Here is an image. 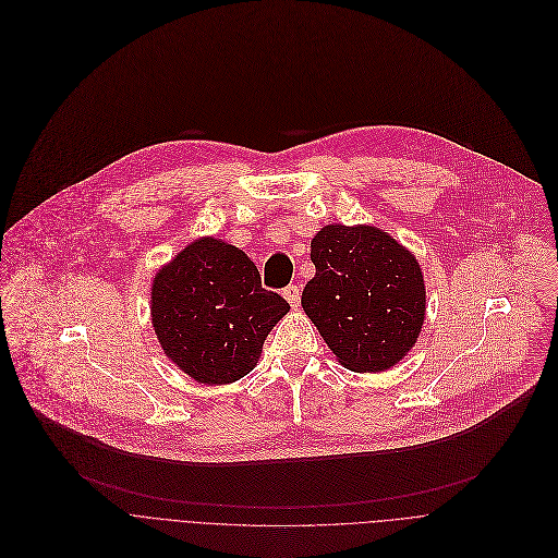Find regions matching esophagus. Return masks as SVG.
Instances as JSON below:
<instances>
[{
    "instance_id": "obj_1",
    "label": "esophagus",
    "mask_w": 558,
    "mask_h": 558,
    "mask_svg": "<svg viewBox=\"0 0 558 558\" xmlns=\"http://www.w3.org/2000/svg\"><path fill=\"white\" fill-rule=\"evenodd\" d=\"M283 296H286V301L292 305V307H299V303H301V290H299V286H288V288H283Z\"/></svg>"
}]
</instances>
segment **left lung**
Wrapping results in <instances>:
<instances>
[{"label":"left lung","mask_w":558,"mask_h":558,"mask_svg":"<svg viewBox=\"0 0 558 558\" xmlns=\"http://www.w3.org/2000/svg\"><path fill=\"white\" fill-rule=\"evenodd\" d=\"M316 275L301 305L352 372H385L417 341L424 281L415 257L374 227H325L310 246Z\"/></svg>","instance_id":"1"}]
</instances>
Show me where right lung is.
Listing matches in <instances>:
<instances>
[{
  "label": "right lung",
  "mask_w": 558,
  "mask_h": 558,
  "mask_svg": "<svg viewBox=\"0 0 558 558\" xmlns=\"http://www.w3.org/2000/svg\"><path fill=\"white\" fill-rule=\"evenodd\" d=\"M288 310L281 294L262 288L257 266L240 248L213 238L186 246L151 288L154 329L165 354L204 385L246 376Z\"/></svg>",
  "instance_id": "1"
}]
</instances>
